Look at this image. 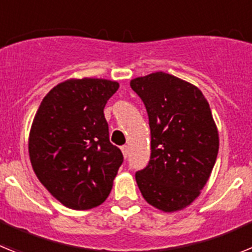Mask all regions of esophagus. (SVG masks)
Listing matches in <instances>:
<instances>
[{"instance_id":"obj_1","label":"esophagus","mask_w":252,"mask_h":252,"mask_svg":"<svg viewBox=\"0 0 252 252\" xmlns=\"http://www.w3.org/2000/svg\"><path fill=\"white\" fill-rule=\"evenodd\" d=\"M121 150H122V154H124V157L127 158V155H128V146L127 145L121 146Z\"/></svg>"}]
</instances>
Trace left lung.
Listing matches in <instances>:
<instances>
[{
  "label": "left lung",
  "instance_id": "1",
  "mask_svg": "<svg viewBox=\"0 0 252 252\" xmlns=\"http://www.w3.org/2000/svg\"><path fill=\"white\" fill-rule=\"evenodd\" d=\"M130 86L146 107L150 161L135 175L145 201L162 212L192 203L206 186L220 139L207 99L197 87L164 72L135 78Z\"/></svg>",
  "mask_w": 252,
  "mask_h": 252
}]
</instances>
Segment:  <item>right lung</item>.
Instances as JSON below:
<instances>
[{
  "label": "right lung",
  "instance_id": "obj_1",
  "mask_svg": "<svg viewBox=\"0 0 252 252\" xmlns=\"http://www.w3.org/2000/svg\"><path fill=\"white\" fill-rule=\"evenodd\" d=\"M99 78L68 79L40 103L29 155L40 183L62 204L84 211L106 201L124 161L110 142L104 106L119 90Z\"/></svg>",
  "mask_w": 252,
  "mask_h": 252
}]
</instances>
